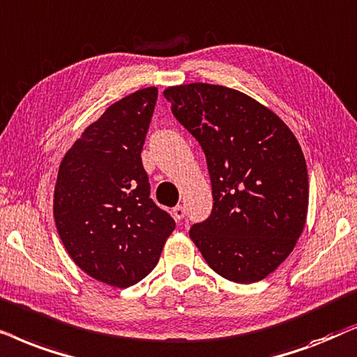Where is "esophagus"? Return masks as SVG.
<instances>
[{
  "instance_id": "obj_1",
  "label": "esophagus",
  "mask_w": 357,
  "mask_h": 357,
  "mask_svg": "<svg viewBox=\"0 0 357 357\" xmlns=\"http://www.w3.org/2000/svg\"><path fill=\"white\" fill-rule=\"evenodd\" d=\"M184 215H186V211H184L183 206H176L173 208V217L176 220H181V218H184Z\"/></svg>"
}]
</instances>
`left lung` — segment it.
Here are the masks:
<instances>
[{
  "mask_svg": "<svg viewBox=\"0 0 357 357\" xmlns=\"http://www.w3.org/2000/svg\"><path fill=\"white\" fill-rule=\"evenodd\" d=\"M163 96L201 144L211 174L212 213L189 236L228 281L268 278L296 248L307 222V163L296 135L238 89L189 83L168 86Z\"/></svg>",
  "mask_w": 357,
  "mask_h": 357,
  "instance_id": "obj_1",
  "label": "left lung"
}]
</instances>
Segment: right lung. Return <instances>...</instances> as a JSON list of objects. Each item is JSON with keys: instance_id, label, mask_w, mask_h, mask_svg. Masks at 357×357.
<instances>
[{"instance_id": "right-lung-1", "label": "right lung", "mask_w": 357, "mask_h": 357, "mask_svg": "<svg viewBox=\"0 0 357 357\" xmlns=\"http://www.w3.org/2000/svg\"><path fill=\"white\" fill-rule=\"evenodd\" d=\"M158 88L119 99L61 160L54 218L70 258L112 287H130L158 263L176 223L150 199L144 165Z\"/></svg>"}]
</instances>
